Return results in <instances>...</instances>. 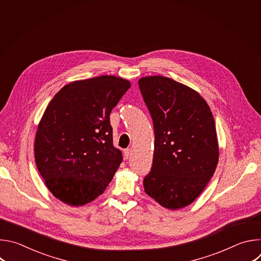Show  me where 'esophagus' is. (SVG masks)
Here are the masks:
<instances>
[{
	"instance_id": "34e87169",
	"label": "esophagus",
	"mask_w": 261,
	"mask_h": 261,
	"mask_svg": "<svg viewBox=\"0 0 261 261\" xmlns=\"http://www.w3.org/2000/svg\"><path fill=\"white\" fill-rule=\"evenodd\" d=\"M131 148H126V150L124 151V155H125V158L126 159H129L131 157Z\"/></svg>"
}]
</instances>
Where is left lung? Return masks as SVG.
Masks as SVG:
<instances>
[{
  "label": "left lung",
  "instance_id": "1",
  "mask_svg": "<svg viewBox=\"0 0 261 261\" xmlns=\"http://www.w3.org/2000/svg\"><path fill=\"white\" fill-rule=\"evenodd\" d=\"M138 85L155 131L144 191L166 208L185 207L203 191L218 164L213 114L196 91L171 79L146 76Z\"/></svg>",
  "mask_w": 261,
  "mask_h": 261
}]
</instances>
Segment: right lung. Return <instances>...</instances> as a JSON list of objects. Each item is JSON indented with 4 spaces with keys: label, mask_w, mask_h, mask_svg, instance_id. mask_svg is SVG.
Masks as SVG:
<instances>
[{
    "label": "right lung",
    "mask_w": 261,
    "mask_h": 261,
    "mask_svg": "<svg viewBox=\"0 0 261 261\" xmlns=\"http://www.w3.org/2000/svg\"><path fill=\"white\" fill-rule=\"evenodd\" d=\"M131 87L103 75L66 85L47 105L35 137V161L46 187L80 206L101 195L122 163L109 115Z\"/></svg>",
    "instance_id": "obj_1"
}]
</instances>
